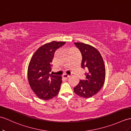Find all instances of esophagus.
I'll return each mask as SVG.
<instances>
[{"label": "esophagus", "mask_w": 131, "mask_h": 131, "mask_svg": "<svg viewBox=\"0 0 131 131\" xmlns=\"http://www.w3.org/2000/svg\"><path fill=\"white\" fill-rule=\"evenodd\" d=\"M69 77H70V76L68 75H67V74H64V75H62V78L63 79H68Z\"/></svg>", "instance_id": "34e87169"}]
</instances>
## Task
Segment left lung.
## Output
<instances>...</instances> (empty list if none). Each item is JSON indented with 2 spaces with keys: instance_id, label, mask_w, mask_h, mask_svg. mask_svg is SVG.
Wrapping results in <instances>:
<instances>
[{
  "instance_id": "obj_1",
  "label": "left lung",
  "mask_w": 131,
  "mask_h": 131,
  "mask_svg": "<svg viewBox=\"0 0 131 131\" xmlns=\"http://www.w3.org/2000/svg\"><path fill=\"white\" fill-rule=\"evenodd\" d=\"M82 55L81 68L86 69V78L80 80L74 88V92L79 96L89 98L101 89L105 78V69L101 54L95 48L89 45L75 42Z\"/></svg>"
}]
</instances>
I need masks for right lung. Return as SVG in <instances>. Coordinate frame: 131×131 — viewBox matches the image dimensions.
<instances>
[{
  "mask_svg": "<svg viewBox=\"0 0 131 131\" xmlns=\"http://www.w3.org/2000/svg\"><path fill=\"white\" fill-rule=\"evenodd\" d=\"M65 42L52 41L45 44L36 51L30 61L28 79L31 89L38 98L45 100L57 95L62 83L61 76L50 74L52 60L56 51Z\"/></svg>",
  "mask_w": 131,
  "mask_h": 131,
  "instance_id": "right-lung-1",
  "label": "right lung"
}]
</instances>
